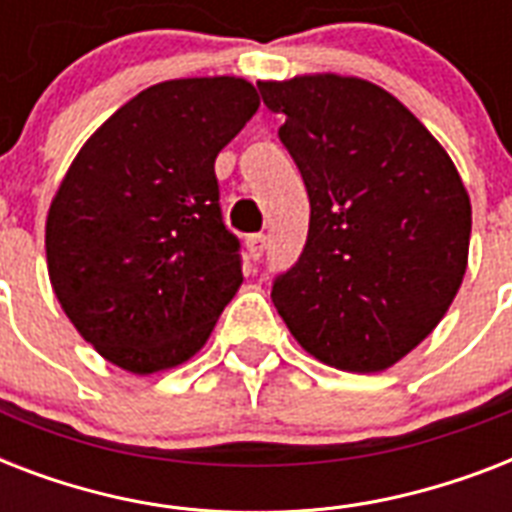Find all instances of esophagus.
I'll list each match as a JSON object with an SVG mask.
<instances>
[{
    "label": "esophagus",
    "instance_id": "esophagus-1",
    "mask_svg": "<svg viewBox=\"0 0 512 512\" xmlns=\"http://www.w3.org/2000/svg\"><path fill=\"white\" fill-rule=\"evenodd\" d=\"M265 252V236L263 233H252V236H247V255L252 257V260H260Z\"/></svg>",
    "mask_w": 512,
    "mask_h": 512
}]
</instances>
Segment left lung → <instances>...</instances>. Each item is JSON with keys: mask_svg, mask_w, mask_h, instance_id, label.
<instances>
[{"mask_svg": "<svg viewBox=\"0 0 512 512\" xmlns=\"http://www.w3.org/2000/svg\"><path fill=\"white\" fill-rule=\"evenodd\" d=\"M311 199L300 260L273 284L292 337L321 364L382 372L449 311L468 268L470 196L425 124L340 74L257 82Z\"/></svg>", "mask_w": 512, "mask_h": 512, "instance_id": "obj_1", "label": "left lung"}]
</instances>
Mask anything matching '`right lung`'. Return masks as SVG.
I'll return each instance as SVG.
<instances>
[{"mask_svg":"<svg viewBox=\"0 0 512 512\" xmlns=\"http://www.w3.org/2000/svg\"><path fill=\"white\" fill-rule=\"evenodd\" d=\"M257 108L241 76L159 82L108 116L60 180L44 225L52 292L124 372L185 364L239 292L215 159Z\"/></svg>","mask_w":512,"mask_h":512,"instance_id":"right-lung-1","label":"right lung"}]
</instances>
